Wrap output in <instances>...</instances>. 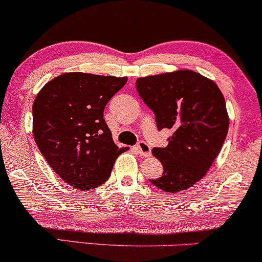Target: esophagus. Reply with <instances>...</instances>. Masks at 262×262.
I'll list each match as a JSON object with an SVG mask.
<instances>
[{
  "mask_svg": "<svg viewBox=\"0 0 262 262\" xmlns=\"http://www.w3.org/2000/svg\"><path fill=\"white\" fill-rule=\"evenodd\" d=\"M137 150L139 151V154L141 156H150L151 155V148L146 141L141 140L139 143L137 144Z\"/></svg>",
  "mask_w": 262,
  "mask_h": 262,
  "instance_id": "esophagus-1",
  "label": "esophagus"
}]
</instances>
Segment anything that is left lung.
Instances as JSON below:
<instances>
[{"mask_svg":"<svg viewBox=\"0 0 262 262\" xmlns=\"http://www.w3.org/2000/svg\"><path fill=\"white\" fill-rule=\"evenodd\" d=\"M135 86L159 130H172L166 148L152 149L164 171L150 182L171 193L189 188L206 175L227 138L229 118L221 90L191 70L140 77Z\"/></svg>","mask_w":262,"mask_h":262,"instance_id":"obj_1","label":"left lung"}]
</instances>
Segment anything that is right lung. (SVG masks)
Here are the masks:
<instances>
[{"label": "right lung", "instance_id": "right-lung-1", "mask_svg": "<svg viewBox=\"0 0 262 262\" xmlns=\"http://www.w3.org/2000/svg\"><path fill=\"white\" fill-rule=\"evenodd\" d=\"M127 77L62 74L49 81L33 103V135L41 155L60 179L91 189L110 179L118 148L103 119L111 98Z\"/></svg>", "mask_w": 262, "mask_h": 262}]
</instances>
